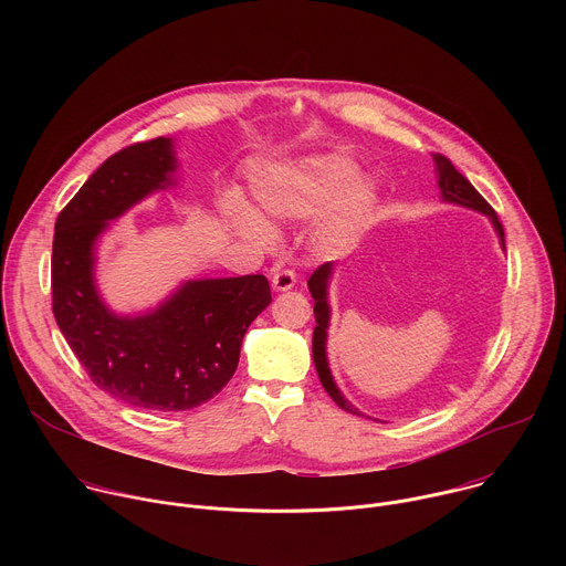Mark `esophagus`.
<instances>
[{"label": "esophagus", "mask_w": 566, "mask_h": 566, "mask_svg": "<svg viewBox=\"0 0 566 566\" xmlns=\"http://www.w3.org/2000/svg\"><path fill=\"white\" fill-rule=\"evenodd\" d=\"M271 284H273V291H277V293L291 291L295 286V273L291 269H282V271L273 273Z\"/></svg>", "instance_id": "obj_1"}]
</instances>
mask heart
<instances>
[{"label":"heart","mask_w":566,"mask_h":566,"mask_svg":"<svg viewBox=\"0 0 566 566\" xmlns=\"http://www.w3.org/2000/svg\"><path fill=\"white\" fill-rule=\"evenodd\" d=\"M356 175L354 160L329 154L302 160V164L262 170L253 181V192L264 214L277 221H308L325 212L343 191L336 214L325 228V237L336 241L354 232L371 208L369 188L365 184L349 186ZM228 217L237 232L253 241L255 247L271 249L275 244V230L249 206L230 201Z\"/></svg>","instance_id":"obj_1"}]
</instances>
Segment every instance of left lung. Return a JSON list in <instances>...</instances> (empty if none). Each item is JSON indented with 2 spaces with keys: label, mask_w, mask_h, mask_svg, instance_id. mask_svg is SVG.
<instances>
[{
  "label": "left lung",
  "mask_w": 566,
  "mask_h": 566,
  "mask_svg": "<svg viewBox=\"0 0 566 566\" xmlns=\"http://www.w3.org/2000/svg\"><path fill=\"white\" fill-rule=\"evenodd\" d=\"M432 158H434V172H437V186L441 190V199L446 203L463 206V208H470V210H476L481 214H486L491 219L497 237H500L502 249L506 251L504 228H502V223L497 219V212L486 203V199H483L472 188V184L461 172H457V168L450 164L446 156L434 154ZM332 275H334V262H327V264H322L319 269H315V273L308 277V291H311V297L315 302V306H313V313H315L313 363H315V369H317L322 387H325L327 394L336 400V406L343 408L349 415L365 417L358 408H354L352 402L343 396V391L338 389V385H336V380L332 376L329 360H327V336H329L327 332H329V319H332V306H329V282H332ZM374 421H378V419H374Z\"/></svg>",
  "instance_id": "1"
}]
</instances>
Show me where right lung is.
<instances>
[{"instance_id":"right-lung-1","label":"right lung","mask_w":566,"mask_h":566,"mask_svg":"<svg viewBox=\"0 0 566 566\" xmlns=\"http://www.w3.org/2000/svg\"><path fill=\"white\" fill-rule=\"evenodd\" d=\"M172 138L134 143L87 179L55 221L51 291L62 336L109 396L132 408L184 412L232 378L241 340L271 304L264 275L188 280L156 308L112 311L96 286V244L109 221L175 186Z\"/></svg>"}]
</instances>
